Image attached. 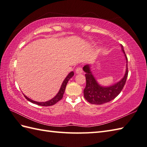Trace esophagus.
Listing matches in <instances>:
<instances>
[{
	"mask_svg": "<svg viewBox=\"0 0 147 147\" xmlns=\"http://www.w3.org/2000/svg\"><path fill=\"white\" fill-rule=\"evenodd\" d=\"M75 72H76V74H81V73H82V72H83L82 68L81 67H77V68L76 69Z\"/></svg>",
	"mask_w": 147,
	"mask_h": 147,
	"instance_id": "esophagus-1",
	"label": "esophagus"
}]
</instances>
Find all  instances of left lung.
<instances>
[{
	"label": "left lung",
	"instance_id": "left-lung-1",
	"mask_svg": "<svg viewBox=\"0 0 147 147\" xmlns=\"http://www.w3.org/2000/svg\"><path fill=\"white\" fill-rule=\"evenodd\" d=\"M121 45V49L125 55L126 59V71L125 75L120 82L109 87H104L98 85L95 79L94 76L90 71L89 65H85L83 67V71L85 72V77L86 85L84 89V97L90 104L101 105L105 103L110 102L114 99L121 93L123 87L125 85L128 69H127V58L124 52L123 45Z\"/></svg>",
	"mask_w": 147,
	"mask_h": 147
}]
</instances>
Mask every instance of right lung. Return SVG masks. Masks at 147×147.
Here are the masks:
<instances>
[{"label": "right lung", "mask_w": 147, "mask_h": 147, "mask_svg": "<svg viewBox=\"0 0 147 147\" xmlns=\"http://www.w3.org/2000/svg\"><path fill=\"white\" fill-rule=\"evenodd\" d=\"M74 75V72L72 71L71 73L68 74L67 76V77L65 78V80H64L63 83H62V85L60 90H59V92H58V93L57 95H55V96H54V98L50 100L49 101H47L45 102H36V101H33L32 100L30 99L29 98H28L26 96H25L24 95V97L26 98V99H27L28 100L30 101V102L33 103V104H35L36 105H38L40 106H51V105H53L55 104L56 103L58 102L59 100H61L63 97V95H64V93L65 92V87H66L67 85V83L68 82V81L70 80L71 78H72Z\"/></svg>", "instance_id": "right-lung-1"}]
</instances>
